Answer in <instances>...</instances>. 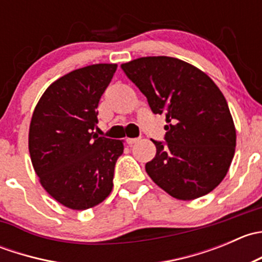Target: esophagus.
<instances>
[{"label":"esophagus","instance_id":"1","mask_svg":"<svg viewBox=\"0 0 262 262\" xmlns=\"http://www.w3.org/2000/svg\"><path fill=\"white\" fill-rule=\"evenodd\" d=\"M139 141V138H126V143L128 144H134Z\"/></svg>","mask_w":262,"mask_h":262}]
</instances>
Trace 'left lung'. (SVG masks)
Returning <instances> with one entry per match:
<instances>
[{"instance_id": "left-lung-1", "label": "left lung", "mask_w": 262, "mask_h": 262, "mask_svg": "<svg viewBox=\"0 0 262 262\" xmlns=\"http://www.w3.org/2000/svg\"><path fill=\"white\" fill-rule=\"evenodd\" d=\"M129 80L155 114L166 115V142L153 141L156 157L146 171L179 200L213 191L229 170L236 128L226 97L207 73L172 57H142L123 63Z\"/></svg>"}]
</instances>
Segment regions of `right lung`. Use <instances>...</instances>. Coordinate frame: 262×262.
<instances>
[{"instance_id": "right-lung-1", "label": "right lung", "mask_w": 262, "mask_h": 262, "mask_svg": "<svg viewBox=\"0 0 262 262\" xmlns=\"http://www.w3.org/2000/svg\"><path fill=\"white\" fill-rule=\"evenodd\" d=\"M118 64L78 68L53 82L34 109L29 128L31 163L47 192L64 207L84 210L113 190L123 141L99 137L97 106Z\"/></svg>"}]
</instances>
